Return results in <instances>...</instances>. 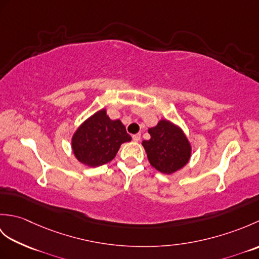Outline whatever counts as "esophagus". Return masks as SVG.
<instances>
[{"label": "esophagus", "instance_id": "1", "mask_svg": "<svg viewBox=\"0 0 259 259\" xmlns=\"http://www.w3.org/2000/svg\"><path fill=\"white\" fill-rule=\"evenodd\" d=\"M140 138H141V135H140V134H137V135H134V136H133V140L136 141V142L140 141Z\"/></svg>", "mask_w": 259, "mask_h": 259}]
</instances>
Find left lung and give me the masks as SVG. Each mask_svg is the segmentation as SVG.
I'll return each instance as SVG.
<instances>
[{"label":"left lung","instance_id":"left-lung-1","mask_svg":"<svg viewBox=\"0 0 259 259\" xmlns=\"http://www.w3.org/2000/svg\"><path fill=\"white\" fill-rule=\"evenodd\" d=\"M149 140L142 141L148 160L158 171L170 175L188 163L191 146L178 125L162 119L156 126L148 129Z\"/></svg>","mask_w":259,"mask_h":259}]
</instances>
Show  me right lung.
<instances>
[{
    "label": "right lung",
    "instance_id": "right-lung-1",
    "mask_svg": "<svg viewBox=\"0 0 259 259\" xmlns=\"http://www.w3.org/2000/svg\"><path fill=\"white\" fill-rule=\"evenodd\" d=\"M131 140L120 120H111L106 109L99 110L82 123L72 137L75 158L88 167L110 162L120 146Z\"/></svg>",
    "mask_w": 259,
    "mask_h": 259
}]
</instances>
